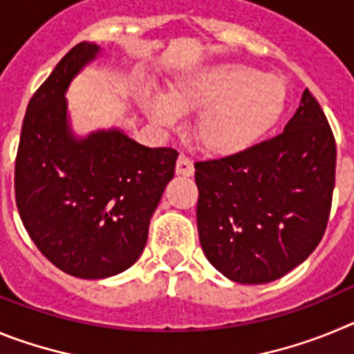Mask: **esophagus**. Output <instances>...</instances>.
Segmentation results:
<instances>
[{"label":"esophagus","mask_w":354,"mask_h":354,"mask_svg":"<svg viewBox=\"0 0 354 354\" xmlns=\"http://www.w3.org/2000/svg\"><path fill=\"white\" fill-rule=\"evenodd\" d=\"M175 171H177V175H183V177H192L195 174L193 161L187 156L180 154L179 159H177V165H175Z\"/></svg>","instance_id":"esophagus-1"}]
</instances>
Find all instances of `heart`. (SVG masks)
<instances>
[{
	"mask_svg": "<svg viewBox=\"0 0 354 354\" xmlns=\"http://www.w3.org/2000/svg\"><path fill=\"white\" fill-rule=\"evenodd\" d=\"M287 83L245 64H214L187 72L171 83L167 95L143 93L142 106L162 127L179 113H196L195 138L205 154L232 158L261 143L283 117Z\"/></svg>",
	"mask_w": 354,
	"mask_h": 354,
	"instance_id": "heart-1",
	"label": "heart"
}]
</instances>
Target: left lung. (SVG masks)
Masks as SVG:
<instances>
[{
	"mask_svg": "<svg viewBox=\"0 0 354 354\" xmlns=\"http://www.w3.org/2000/svg\"><path fill=\"white\" fill-rule=\"evenodd\" d=\"M335 162V138L308 90L282 134L245 154L195 162L196 225L207 261L250 286L301 264L326 230Z\"/></svg>",
	"mask_w": 354,
	"mask_h": 354,
	"instance_id": "obj_1",
	"label": "left lung"
}]
</instances>
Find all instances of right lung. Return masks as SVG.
<instances>
[{
    "label": "right lung",
    "mask_w": 354,
    "mask_h": 354,
    "mask_svg": "<svg viewBox=\"0 0 354 354\" xmlns=\"http://www.w3.org/2000/svg\"><path fill=\"white\" fill-rule=\"evenodd\" d=\"M101 55L80 42L33 93L15 159V204L44 253L72 277L101 280L138 261L179 152L140 145L120 129L77 136L67 93L72 80Z\"/></svg>",
    "instance_id": "1"
}]
</instances>
